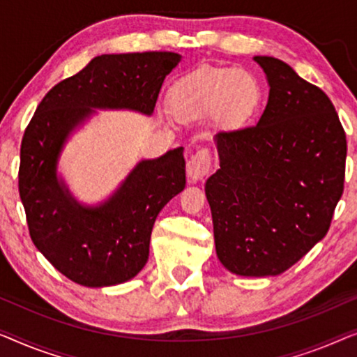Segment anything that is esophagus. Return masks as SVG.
Wrapping results in <instances>:
<instances>
[{
  "label": "esophagus",
  "instance_id": "34e87169",
  "mask_svg": "<svg viewBox=\"0 0 357 357\" xmlns=\"http://www.w3.org/2000/svg\"><path fill=\"white\" fill-rule=\"evenodd\" d=\"M212 168V153L208 149H200L188 162V176L192 183L202 181Z\"/></svg>",
  "mask_w": 357,
  "mask_h": 357
}]
</instances>
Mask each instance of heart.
<instances>
[{"label": "heart", "instance_id": "b5f03b06", "mask_svg": "<svg viewBox=\"0 0 357 357\" xmlns=\"http://www.w3.org/2000/svg\"><path fill=\"white\" fill-rule=\"evenodd\" d=\"M172 102L181 116L215 113L227 126H239L257 109L260 87L244 69H204L181 80Z\"/></svg>", "mask_w": 357, "mask_h": 357}]
</instances>
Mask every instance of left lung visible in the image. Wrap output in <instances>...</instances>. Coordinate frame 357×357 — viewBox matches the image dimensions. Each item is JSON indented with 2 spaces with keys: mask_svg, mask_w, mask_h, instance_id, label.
Listing matches in <instances>:
<instances>
[{
  "mask_svg": "<svg viewBox=\"0 0 357 357\" xmlns=\"http://www.w3.org/2000/svg\"><path fill=\"white\" fill-rule=\"evenodd\" d=\"M270 93L255 126L215 135L207 179L217 255L244 277L280 275L330 229L344 189L346 132L327 93L281 59L255 56Z\"/></svg>",
  "mask_w": 357,
  "mask_h": 357,
  "instance_id": "obj_1",
  "label": "left lung"
}]
</instances>
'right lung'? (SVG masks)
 Returning <instances> with one entry per match:
<instances>
[{"label":"right lung","mask_w":357,"mask_h":357,"mask_svg":"<svg viewBox=\"0 0 357 357\" xmlns=\"http://www.w3.org/2000/svg\"><path fill=\"white\" fill-rule=\"evenodd\" d=\"M172 52L102 54L58 82L38 103L21 144L19 194L35 248L74 283L100 288L134 278L149 259L157 215L185 185L183 147L139 163L116 194L84 208L56 179L63 142L90 108L150 114L165 77L179 63Z\"/></svg>","instance_id":"right-lung-1"}]
</instances>
